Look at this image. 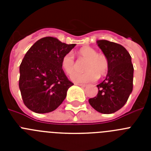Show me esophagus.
Instances as JSON below:
<instances>
[{
	"mask_svg": "<svg viewBox=\"0 0 151 151\" xmlns=\"http://www.w3.org/2000/svg\"><path fill=\"white\" fill-rule=\"evenodd\" d=\"M76 85H78V86H80V87L82 88H85V86H86V85H85V84H76Z\"/></svg>",
	"mask_w": 151,
	"mask_h": 151,
	"instance_id": "34e87169",
	"label": "esophagus"
}]
</instances>
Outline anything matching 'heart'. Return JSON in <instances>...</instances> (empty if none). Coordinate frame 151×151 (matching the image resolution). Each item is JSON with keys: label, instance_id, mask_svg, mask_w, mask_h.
Here are the masks:
<instances>
[{"label": "heart", "instance_id": "1", "mask_svg": "<svg viewBox=\"0 0 151 151\" xmlns=\"http://www.w3.org/2000/svg\"><path fill=\"white\" fill-rule=\"evenodd\" d=\"M78 59L85 61L84 64L83 73H76L77 63L71 53H68L61 60V66L64 72L68 75H72L71 79L76 83H87L94 82L97 76H104L109 69V60L104 54H97V51L91 47H84L78 52Z\"/></svg>", "mask_w": 151, "mask_h": 151}]
</instances>
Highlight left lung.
Here are the masks:
<instances>
[{
	"mask_svg": "<svg viewBox=\"0 0 151 151\" xmlns=\"http://www.w3.org/2000/svg\"><path fill=\"white\" fill-rule=\"evenodd\" d=\"M97 44L109 60L106 78L97 85V96L88 100L91 106L99 113L110 114L125 104L133 88L134 68L132 57L121 45L98 40Z\"/></svg>",
	"mask_w": 151,
	"mask_h": 151,
	"instance_id": "1",
	"label": "left lung"
}]
</instances>
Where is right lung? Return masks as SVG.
Returning <instances> with one entry per match:
<instances>
[{
    "label": "right lung",
    "instance_id": "obj_1",
    "mask_svg": "<svg viewBox=\"0 0 151 151\" xmlns=\"http://www.w3.org/2000/svg\"><path fill=\"white\" fill-rule=\"evenodd\" d=\"M76 46L53 37L37 41L19 66V87L24 104L37 113L54 111L63 103L73 85L61 66V60Z\"/></svg>",
    "mask_w": 151,
    "mask_h": 151
}]
</instances>
